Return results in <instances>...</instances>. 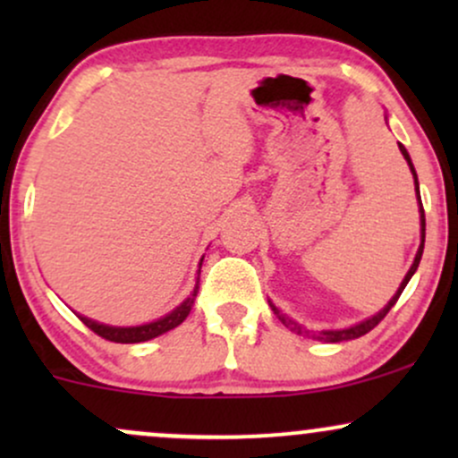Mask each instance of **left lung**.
Here are the masks:
<instances>
[{
    "label": "left lung",
    "mask_w": 458,
    "mask_h": 458,
    "mask_svg": "<svg viewBox=\"0 0 458 458\" xmlns=\"http://www.w3.org/2000/svg\"><path fill=\"white\" fill-rule=\"evenodd\" d=\"M398 148H401L403 157H404V161H407L409 170H411V174H413V181H415V196H418V202H420V225H422V241H420L418 254H415V260H413L411 269H409V271H407V276H404L403 284H401V286H398L396 295H394V297L390 299V301H387V306L383 308L381 312H377L375 317H370V318L361 320V323L353 325V327H346V329H335V331H334V329H331V331H310V329H303L301 325L295 323V320H291V318H288L286 314H282L280 310H277V308L273 306V303L269 301V306H271V310H273V314H276V317L280 318V323H282V325H286V327L291 329V331H297V334H301V335H308V338H312V340H320V343H343V340H355V338H360V335H364V334H368V331H370V329H375L377 325H379L381 320L386 318V314L390 312V310L394 308V303L398 301V297H401V293L404 291V286H407L409 280H411V276H413V273H415V269H418L420 260H422V251H424V234H427V222H424V208H422V199H420V185H418V174H415V167H413V163H411V157H409V152H407V148H404L403 144H398Z\"/></svg>",
    "instance_id": "obj_1"
}]
</instances>
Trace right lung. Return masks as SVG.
I'll list each match as a JSON object with an SVG mask.
<instances>
[{
    "instance_id": "right-lung-1",
    "label": "right lung",
    "mask_w": 458,
    "mask_h": 458,
    "mask_svg": "<svg viewBox=\"0 0 458 458\" xmlns=\"http://www.w3.org/2000/svg\"><path fill=\"white\" fill-rule=\"evenodd\" d=\"M199 267H202V260H199ZM198 280H199V271H198ZM196 295H198V282H196V288H193L191 295H189L185 301L181 303V306L172 310V312L165 314L163 318L152 320V323H146V325H138V327H112V325L97 323V320L79 317V314L77 317L81 318V323L86 325V327H90L94 334H98L101 338L109 340V343H120V344L146 343V340H152V338H157V335L165 334V331L178 327V325H181L182 320L189 317V312H191V306H193V301H196Z\"/></svg>"
}]
</instances>
